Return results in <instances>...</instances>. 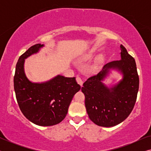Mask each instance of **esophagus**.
Here are the masks:
<instances>
[{
    "label": "esophagus",
    "mask_w": 151,
    "mask_h": 151,
    "mask_svg": "<svg viewBox=\"0 0 151 151\" xmlns=\"http://www.w3.org/2000/svg\"><path fill=\"white\" fill-rule=\"evenodd\" d=\"M76 80H77L78 83L79 84L80 86H82V84H83V81H82V80L79 77V76H77V78H76Z\"/></svg>",
    "instance_id": "34e87169"
}]
</instances>
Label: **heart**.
Returning <instances> with one entry per match:
<instances>
[{"label": "heart", "mask_w": 151, "mask_h": 151, "mask_svg": "<svg viewBox=\"0 0 151 151\" xmlns=\"http://www.w3.org/2000/svg\"><path fill=\"white\" fill-rule=\"evenodd\" d=\"M93 56V51L92 50H90L89 51H88L87 53H85V54H84L83 56L82 57L81 60L83 61H87V60H89L91 59ZM102 60V58L99 57L98 60Z\"/></svg>", "instance_id": "heart-1"}]
</instances>
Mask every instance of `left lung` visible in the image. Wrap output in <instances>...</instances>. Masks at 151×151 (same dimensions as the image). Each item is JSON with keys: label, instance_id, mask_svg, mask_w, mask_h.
Listing matches in <instances>:
<instances>
[{"label": "left lung", "instance_id": "1", "mask_svg": "<svg viewBox=\"0 0 151 151\" xmlns=\"http://www.w3.org/2000/svg\"><path fill=\"white\" fill-rule=\"evenodd\" d=\"M121 60L107 63L102 71L83 84L85 106L89 119L100 127H111L128 117L135 106L139 90V76L135 59L120 45ZM111 69L123 74V79L111 88L103 81Z\"/></svg>", "mask_w": 151, "mask_h": 151}]
</instances>
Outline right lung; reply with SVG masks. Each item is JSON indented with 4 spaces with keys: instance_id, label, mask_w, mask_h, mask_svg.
<instances>
[{
    "instance_id": "1",
    "label": "right lung",
    "mask_w": 151,
    "mask_h": 151,
    "mask_svg": "<svg viewBox=\"0 0 151 151\" xmlns=\"http://www.w3.org/2000/svg\"><path fill=\"white\" fill-rule=\"evenodd\" d=\"M43 47L36 44L20 55L16 66L14 86L18 106L26 118L36 125L49 127L65 118L73 96L81 87L75 77L58 75L42 83L32 82L27 78L24 60Z\"/></svg>"
}]
</instances>
